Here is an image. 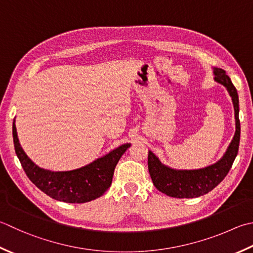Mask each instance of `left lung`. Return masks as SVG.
<instances>
[{"instance_id": "8db88e82", "label": "left lung", "mask_w": 253, "mask_h": 253, "mask_svg": "<svg viewBox=\"0 0 253 253\" xmlns=\"http://www.w3.org/2000/svg\"><path fill=\"white\" fill-rule=\"evenodd\" d=\"M214 80L224 85L231 96L235 110L236 131L231 142L220 159L214 165L196 170H176L161 163L155 153L149 150L148 169L157 190L176 199H194L211 192L228 174L239 149L240 122L239 97L236 87L226 71L219 68L212 69Z\"/></svg>"}]
</instances>
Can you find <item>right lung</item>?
<instances>
[{"instance_id":"add662e5","label":"right lung","mask_w":253,"mask_h":253,"mask_svg":"<svg viewBox=\"0 0 253 253\" xmlns=\"http://www.w3.org/2000/svg\"><path fill=\"white\" fill-rule=\"evenodd\" d=\"M13 140L23 169L35 185L44 194L64 203H86L102 196L112 184L114 170L130 143H124L90 165L71 171H50L38 167L29 159L19 143L15 121Z\"/></svg>"}]
</instances>
